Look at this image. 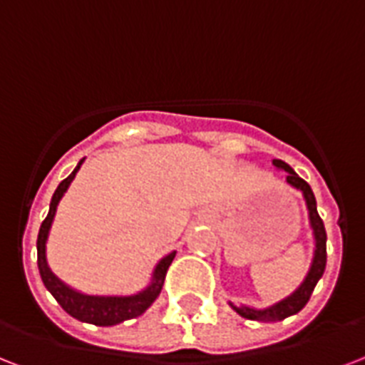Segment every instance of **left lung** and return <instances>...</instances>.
Returning <instances> with one entry per match:
<instances>
[{"label": "left lung", "mask_w": 365, "mask_h": 365, "mask_svg": "<svg viewBox=\"0 0 365 365\" xmlns=\"http://www.w3.org/2000/svg\"><path fill=\"white\" fill-rule=\"evenodd\" d=\"M274 165L278 169H284L287 171V177L285 180L289 182L293 188H297V190L303 192L304 200H307V207H309V217H310V227L314 230V240H316V251H314V261H312V267H310L309 276L304 278V282L301 284L293 295H289L284 301H279V303L272 304V307H268V309L257 310V309H250V307H236V304H230L240 316H244L247 320H255V322H279L285 320L287 316L297 314L299 310L304 309V304L309 303L310 295H312V291H314L316 284H318V279L322 278V274L326 270V261H327V251H326V228H324V221L320 219V215H318V209H316V197L314 192L310 188V185L307 180H303L299 177L293 169L287 165L282 160H274Z\"/></svg>", "instance_id": "8db88e82"}]
</instances>
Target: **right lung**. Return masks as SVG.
I'll list each match as a JSON object with an SVG mask.
<instances>
[{
    "label": "right lung",
    "mask_w": 365,
    "mask_h": 365,
    "mask_svg": "<svg viewBox=\"0 0 365 365\" xmlns=\"http://www.w3.org/2000/svg\"><path fill=\"white\" fill-rule=\"evenodd\" d=\"M81 163H83V160L78 163V168L68 175L66 179L62 180L61 185L56 186L55 194H53V200H51L49 213H47L45 221L41 222V227H39V276L43 279V285L49 289L51 295L56 299V303L61 304L62 309L66 310L72 318H76V320L80 322H87V324H95V326H115V324H120V322L131 320V318L140 316L144 310L148 309V307L156 301L158 295H160V291H162L163 279H165L169 264H171L175 259V251L173 253H169L168 257H163L162 261L158 262L156 270H154V278H152V284L144 291L137 293V295H131V297H95V295H83V293H78V291L70 289L66 284H62L61 279L56 278L55 274L49 270V267H47V261H45V242H47V234H49L53 217H55L56 205L61 202V197L64 196V192L68 190L70 182L74 180Z\"/></svg>",
    "instance_id": "obj_1"
}]
</instances>
